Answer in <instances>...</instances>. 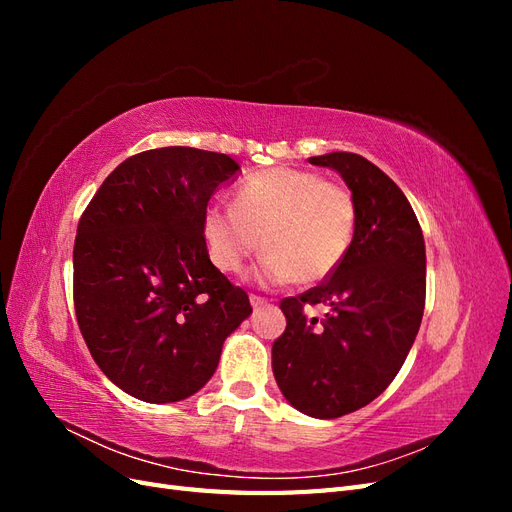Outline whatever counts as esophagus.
<instances>
[{
  "instance_id": "esophagus-1",
  "label": "esophagus",
  "mask_w": 512,
  "mask_h": 512,
  "mask_svg": "<svg viewBox=\"0 0 512 512\" xmlns=\"http://www.w3.org/2000/svg\"><path fill=\"white\" fill-rule=\"evenodd\" d=\"M250 303L254 309H260V307H265L269 301L265 297H258V294H250Z\"/></svg>"
}]
</instances>
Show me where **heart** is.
Listing matches in <instances>:
<instances>
[{
    "label": "heart",
    "instance_id": "b5f03b06",
    "mask_svg": "<svg viewBox=\"0 0 512 512\" xmlns=\"http://www.w3.org/2000/svg\"><path fill=\"white\" fill-rule=\"evenodd\" d=\"M354 224L356 207L344 185L277 166L247 177L232 209L209 205L203 237L213 265L224 273H239L262 241L267 254L256 269L258 282L309 286L342 265Z\"/></svg>",
    "mask_w": 512,
    "mask_h": 512
}]
</instances>
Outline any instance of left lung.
<instances>
[{
	"label": "left lung",
	"instance_id": "1",
	"mask_svg": "<svg viewBox=\"0 0 512 512\" xmlns=\"http://www.w3.org/2000/svg\"><path fill=\"white\" fill-rule=\"evenodd\" d=\"M344 179L356 207L348 254L327 282L280 303L286 331L273 344V376L292 408L337 418L393 382L425 309V239L406 194L363 156L309 158ZM330 309L320 321L305 306Z\"/></svg>",
	"mask_w": 512,
	"mask_h": 512
}]
</instances>
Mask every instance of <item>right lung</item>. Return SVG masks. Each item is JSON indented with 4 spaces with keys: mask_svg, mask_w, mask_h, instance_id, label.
<instances>
[{
    "mask_svg": "<svg viewBox=\"0 0 512 512\" xmlns=\"http://www.w3.org/2000/svg\"><path fill=\"white\" fill-rule=\"evenodd\" d=\"M241 166L226 153L162 147L104 179L74 241V309L104 376L147 404L188 399L211 380L226 337L252 314L213 267L209 198Z\"/></svg>",
    "mask_w": 512,
    "mask_h": 512,
    "instance_id": "right-lung-1",
    "label": "right lung"
}]
</instances>
